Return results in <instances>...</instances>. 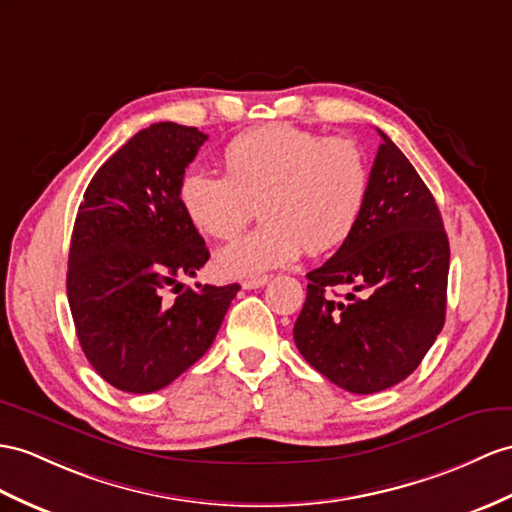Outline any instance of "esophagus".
I'll use <instances>...</instances> for the list:
<instances>
[{
	"label": "esophagus",
	"instance_id": "obj_1",
	"mask_svg": "<svg viewBox=\"0 0 512 512\" xmlns=\"http://www.w3.org/2000/svg\"><path fill=\"white\" fill-rule=\"evenodd\" d=\"M271 280V276H254V278H247V280H243L241 282V286L243 289H260V286H265L267 282Z\"/></svg>",
	"mask_w": 512,
	"mask_h": 512
}]
</instances>
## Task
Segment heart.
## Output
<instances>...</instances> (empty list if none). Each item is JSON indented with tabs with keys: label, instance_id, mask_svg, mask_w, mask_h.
I'll return each instance as SVG.
<instances>
[{
	"label": "heart",
	"instance_id": "b5f03b06",
	"mask_svg": "<svg viewBox=\"0 0 512 512\" xmlns=\"http://www.w3.org/2000/svg\"><path fill=\"white\" fill-rule=\"evenodd\" d=\"M226 176L189 169L178 199L191 226L230 239L254 213L265 223L221 247L215 269L223 278L258 273L319 256L350 239L369 193L365 149L347 136L323 139L286 123L236 134L223 149Z\"/></svg>",
	"mask_w": 512,
	"mask_h": 512
}]
</instances>
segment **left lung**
<instances>
[{"label":"left lung","instance_id":"1","mask_svg":"<svg viewBox=\"0 0 512 512\" xmlns=\"http://www.w3.org/2000/svg\"><path fill=\"white\" fill-rule=\"evenodd\" d=\"M380 136L363 215L328 263L306 273L293 328L306 363L358 395L389 389L419 367L445 323L450 271L439 206L400 147ZM334 285L353 293L334 300Z\"/></svg>","mask_w":512,"mask_h":512}]
</instances>
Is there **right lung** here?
<instances>
[{
    "mask_svg": "<svg viewBox=\"0 0 512 512\" xmlns=\"http://www.w3.org/2000/svg\"><path fill=\"white\" fill-rule=\"evenodd\" d=\"M208 136L160 121L134 134L86 186L71 234L67 297L84 356L108 384L154 393L206 354L239 284L180 278L210 258L178 199L184 169Z\"/></svg>",
    "mask_w": 512,
    "mask_h": 512,
    "instance_id": "right-lung-1",
    "label": "right lung"
}]
</instances>
